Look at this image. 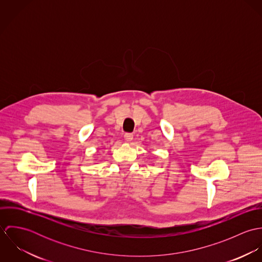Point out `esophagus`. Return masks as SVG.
<instances>
[{
    "label": "esophagus",
    "mask_w": 262,
    "mask_h": 262,
    "mask_svg": "<svg viewBox=\"0 0 262 262\" xmlns=\"http://www.w3.org/2000/svg\"><path fill=\"white\" fill-rule=\"evenodd\" d=\"M124 138H125V140H126L127 142H130V141L133 139V134H131V133H126V134L124 135Z\"/></svg>",
    "instance_id": "34e87169"
}]
</instances>
